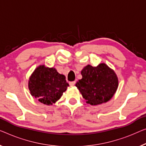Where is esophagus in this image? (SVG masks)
Returning <instances> with one entry per match:
<instances>
[{
    "label": "esophagus",
    "instance_id": "obj_1",
    "mask_svg": "<svg viewBox=\"0 0 146 146\" xmlns=\"http://www.w3.org/2000/svg\"><path fill=\"white\" fill-rule=\"evenodd\" d=\"M75 84V81H72V82H69V85L70 86H74Z\"/></svg>",
    "mask_w": 146,
    "mask_h": 146
}]
</instances>
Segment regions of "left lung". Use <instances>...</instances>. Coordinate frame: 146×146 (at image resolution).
Returning <instances> with one entry per match:
<instances>
[{"label": "left lung", "mask_w": 146, "mask_h": 146, "mask_svg": "<svg viewBox=\"0 0 146 146\" xmlns=\"http://www.w3.org/2000/svg\"><path fill=\"white\" fill-rule=\"evenodd\" d=\"M82 79L75 86L86 104L96 106L110 101L119 86L118 77L115 71L104 63L97 67L88 65L81 71Z\"/></svg>", "instance_id": "1"}]
</instances>
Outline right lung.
<instances>
[{
  "label": "right lung",
  "instance_id": "obj_1",
  "mask_svg": "<svg viewBox=\"0 0 146 146\" xmlns=\"http://www.w3.org/2000/svg\"><path fill=\"white\" fill-rule=\"evenodd\" d=\"M68 86L65 75L60 74L54 67L44 65L36 67L28 81L31 95L47 106L59 100Z\"/></svg>",
  "mask_w": 146,
  "mask_h": 146
}]
</instances>
